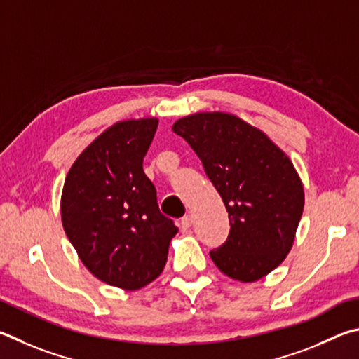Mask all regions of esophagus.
Here are the masks:
<instances>
[{"instance_id": "1", "label": "esophagus", "mask_w": 359, "mask_h": 359, "mask_svg": "<svg viewBox=\"0 0 359 359\" xmlns=\"http://www.w3.org/2000/svg\"><path fill=\"white\" fill-rule=\"evenodd\" d=\"M192 225V216H184L183 219H181V222H180V227H181V230H187Z\"/></svg>"}]
</instances>
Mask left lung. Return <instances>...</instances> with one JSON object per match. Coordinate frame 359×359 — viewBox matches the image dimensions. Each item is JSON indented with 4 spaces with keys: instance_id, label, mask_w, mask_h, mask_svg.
<instances>
[{
    "instance_id": "obj_1",
    "label": "left lung",
    "mask_w": 359,
    "mask_h": 359,
    "mask_svg": "<svg viewBox=\"0 0 359 359\" xmlns=\"http://www.w3.org/2000/svg\"><path fill=\"white\" fill-rule=\"evenodd\" d=\"M172 129L196 151L229 212V238L211 260L244 284L265 278L290 252L304 210L303 181L290 157L233 113L198 111Z\"/></svg>"
}]
</instances>
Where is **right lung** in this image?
Returning <instances> with one entry per match:
<instances>
[{"label":"right lung","mask_w":359,"mask_h":359,"mask_svg":"<svg viewBox=\"0 0 359 359\" xmlns=\"http://www.w3.org/2000/svg\"><path fill=\"white\" fill-rule=\"evenodd\" d=\"M157 118L124 119L94 138L66 175L61 222L94 278L134 292L157 279L178 229L161 215L143 157Z\"/></svg>","instance_id":"right-lung-1"}]
</instances>
